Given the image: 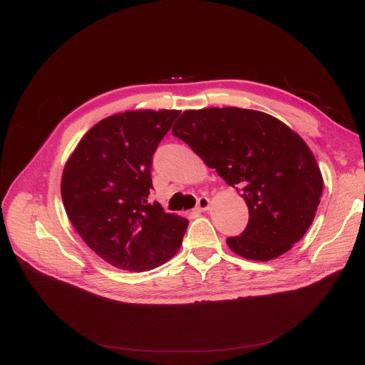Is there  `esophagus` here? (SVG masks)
<instances>
[{
  "label": "esophagus",
  "mask_w": 365,
  "mask_h": 365,
  "mask_svg": "<svg viewBox=\"0 0 365 365\" xmlns=\"http://www.w3.org/2000/svg\"><path fill=\"white\" fill-rule=\"evenodd\" d=\"M208 207H210V198L208 197H200L198 201H197V207H195L197 212H205V210H208Z\"/></svg>",
  "instance_id": "34e87169"
}]
</instances>
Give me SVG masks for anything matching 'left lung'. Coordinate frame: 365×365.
Wrapping results in <instances>:
<instances>
[{
	"mask_svg": "<svg viewBox=\"0 0 365 365\" xmlns=\"http://www.w3.org/2000/svg\"><path fill=\"white\" fill-rule=\"evenodd\" d=\"M171 134L242 192L250 217L241 235L226 240L234 253L266 262L308 232L322 176L308 145L284 123L259 110L210 108L183 112Z\"/></svg>",
	"mask_w": 365,
	"mask_h": 365,
	"instance_id": "8db88e82",
	"label": "left lung"
}]
</instances>
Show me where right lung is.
Here are the masks:
<instances>
[{"label":"right lung","instance_id":"add662e5","mask_svg":"<svg viewBox=\"0 0 365 365\" xmlns=\"http://www.w3.org/2000/svg\"><path fill=\"white\" fill-rule=\"evenodd\" d=\"M180 110H130L91 127L65 165L61 192L75 231L105 262L150 271L179 250L187 220L149 202L152 158Z\"/></svg>","mask_w":365,"mask_h":365}]
</instances>
